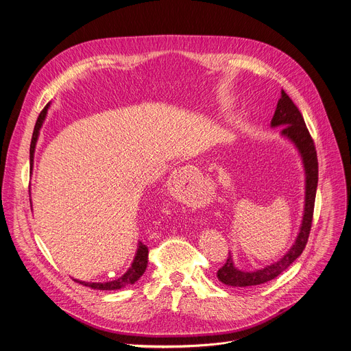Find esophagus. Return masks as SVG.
Segmentation results:
<instances>
[{
	"label": "esophagus",
	"instance_id": "obj_1",
	"mask_svg": "<svg viewBox=\"0 0 351 351\" xmlns=\"http://www.w3.org/2000/svg\"><path fill=\"white\" fill-rule=\"evenodd\" d=\"M186 171H183V169H179V171H176V172H173V178L175 179H178L179 180V178H182L183 176V173H184Z\"/></svg>",
	"mask_w": 351,
	"mask_h": 351
}]
</instances>
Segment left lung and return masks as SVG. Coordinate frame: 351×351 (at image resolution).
<instances>
[{"label":"left lung","mask_w":351,"mask_h":351,"mask_svg":"<svg viewBox=\"0 0 351 351\" xmlns=\"http://www.w3.org/2000/svg\"><path fill=\"white\" fill-rule=\"evenodd\" d=\"M278 125L281 127V134L291 140L298 148L305 168V207L300 234L293 247L278 262L256 271H242L237 269L230 256L226 265L219 267L217 271V277L222 284L231 287H249L267 282L281 274L285 269H289V266L302 253L308 242L317 187V156L313 140L306 129V124L300 109L284 90H281V97L277 102V108L271 119V127Z\"/></svg>","instance_id":"left-lung-1"}]
</instances>
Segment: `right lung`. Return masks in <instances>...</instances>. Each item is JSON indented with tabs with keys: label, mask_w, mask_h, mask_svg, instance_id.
I'll return each mask as SVG.
<instances>
[{
	"label": "right lung",
	"mask_w": 351,
	"mask_h": 351,
	"mask_svg": "<svg viewBox=\"0 0 351 351\" xmlns=\"http://www.w3.org/2000/svg\"><path fill=\"white\" fill-rule=\"evenodd\" d=\"M47 109H49V104L40 112V114L36 120V124H35L34 134H32L30 149H29L30 162H34V154H35V147H36V141H38V137H39V130H40V127L43 124L45 117H46ZM147 265H148V247L143 242H140L132 267L127 270L120 278L113 280V281H108V282H85V281H78V282H81L82 285L90 287V289H93V290H106V291L108 290H120V289H123L124 285L134 284L144 274V271L147 269Z\"/></svg>",
	"instance_id": "add662e5"
}]
</instances>
